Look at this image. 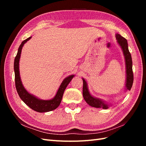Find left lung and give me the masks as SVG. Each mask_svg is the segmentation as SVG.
I'll return each instance as SVG.
<instances>
[{
	"label": "left lung",
	"instance_id": "obj_1",
	"mask_svg": "<svg viewBox=\"0 0 146 146\" xmlns=\"http://www.w3.org/2000/svg\"><path fill=\"white\" fill-rule=\"evenodd\" d=\"M116 38L117 39L119 44L121 46L123 55L125 56V64H126V74H127V80H126V88L127 90H130L133 85V73L132 69V60L130 53L128 48L127 41L125 38L122 37L119 34H116ZM83 96L86 101V102L91 107L96 108H102L103 109H108L109 106L105 104L103 101L100 99H96L94 97L91 96L88 90L87 83L86 81L83 78Z\"/></svg>",
	"mask_w": 146,
	"mask_h": 146
}]
</instances>
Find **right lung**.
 Here are the masks:
<instances>
[{"instance_id": "obj_1", "label": "right lung", "mask_w": 146, "mask_h": 146, "mask_svg": "<svg viewBox=\"0 0 146 146\" xmlns=\"http://www.w3.org/2000/svg\"><path fill=\"white\" fill-rule=\"evenodd\" d=\"M32 38L30 36L27 39H25L22 42L21 44L20 45L18 51H17V55L15 57V62H14V70L15 74V86L17 93H18L20 98L22 99L24 102L28 105L29 107L35 110L37 112L44 113L56 109L60 105L61 99H62L64 91L67 87L69 82L71 81L72 78L74 77V75L70 76L66 78L61 83L59 89L57 91V93L55 98L51 100H43L38 99L35 98L33 95L29 94V92L26 91L22 84L21 81L20 76H19V58L21 54V50L24 44L29 41V39Z\"/></svg>"}]
</instances>
